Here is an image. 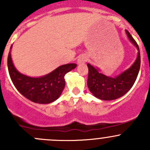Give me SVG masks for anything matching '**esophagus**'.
I'll list each match as a JSON object with an SVG mask.
<instances>
[{
  "instance_id": "34e87169",
  "label": "esophagus",
  "mask_w": 150,
  "mask_h": 150,
  "mask_svg": "<svg viewBox=\"0 0 150 150\" xmlns=\"http://www.w3.org/2000/svg\"><path fill=\"white\" fill-rule=\"evenodd\" d=\"M86 61H87V57H86V56L81 55L78 59V64H84V63L86 62Z\"/></svg>"
}]
</instances>
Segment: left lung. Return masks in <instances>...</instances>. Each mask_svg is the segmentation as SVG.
Segmentation results:
<instances>
[{
	"label": "left lung",
	"mask_w": 150,
	"mask_h": 150,
	"mask_svg": "<svg viewBox=\"0 0 150 150\" xmlns=\"http://www.w3.org/2000/svg\"><path fill=\"white\" fill-rule=\"evenodd\" d=\"M130 41L138 50V54L134 64L126 70L115 77H109L100 72V69L88 63V77L87 85L93 96L101 100L110 101L118 99L125 95L135 83L140 69L141 59L139 48L137 42L127 30Z\"/></svg>",
	"instance_id": "8db88e82"
}]
</instances>
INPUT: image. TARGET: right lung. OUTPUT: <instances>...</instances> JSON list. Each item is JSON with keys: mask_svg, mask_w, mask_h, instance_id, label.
I'll return each instance as SVG.
<instances>
[{"mask_svg": "<svg viewBox=\"0 0 150 150\" xmlns=\"http://www.w3.org/2000/svg\"><path fill=\"white\" fill-rule=\"evenodd\" d=\"M8 56V69L10 78L21 94L35 103L49 104L57 100L65 86L64 75L75 69L76 64L61 65L50 73L41 77H30L22 74L13 64L11 54Z\"/></svg>", "mask_w": 150, "mask_h": 150, "instance_id": "1", "label": "right lung"}]
</instances>
